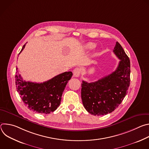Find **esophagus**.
<instances>
[{
	"label": "esophagus",
	"mask_w": 149,
	"mask_h": 149,
	"mask_svg": "<svg viewBox=\"0 0 149 149\" xmlns=\"http://www.w3.org/2000/svg\"><path fill=\"white\" fill-rule=\"evenodd\" d=\"M81 74V70L79 68H76L73 71V74L75 77H78Z\"/></svg>",
	"instance_id": "esophagus-1"
}]
</instances>
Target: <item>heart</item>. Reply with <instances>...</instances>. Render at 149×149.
Wrapping results in <instances>:
<instances>
[{
  "mask_svg": "<svg viewBox=\"0 0 149 149\" xmlns=\"http://www.w3.org/2000/svg\"><path fill=\"white\" fill-rule=\"evenodd\" d=\"M96 45L94 43H93V42H89V43L87 44L86 45H85V48L87 49H92L95 47Z\"/></svg>",
  "mask_w": 149,
  "mask_h": 149,
  "instance_id": "1",
  "label": "heart"
}]
</instances>
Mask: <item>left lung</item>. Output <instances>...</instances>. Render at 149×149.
<instances>
[{
  "instance_id": "obj_1",
  "label": "left lung",
  "mask_w": 149,
  "mask_h": 149,
  "mask_svg": "<svg viewBox=\"0 0 149 149\" xmlns=\"http://www.w3.org/2000/svg\"><path fill=\"white\" fill-rule=\"evenodd\" d=\"M113 52L120 59L116 71L94 82L82 81L81 98L84 108L94 116L113 112L127 93L130 82L129 58L118 42Z\"/></svg>"
}]
</instances>
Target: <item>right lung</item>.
Here are the masks:
<instances>
[{"label":"right lung","mask_w":149,"mask_h":149,"mask_svg":"<svg viewBox=\"0 0 149 149\" xmlns=\"http://www.w3.org/2000/svg\"><path fill=\"white\" fill-rule=\"evenodd\" d=\"M25 45L23 46L20 53ZM72 76V72L68 71L44 82H32L24 81L16 68V87L24 104L29 110L37 113L49 114L59 107L62 93Z\"/></svg>","instance_id":"add662e5"}]
</instances>
